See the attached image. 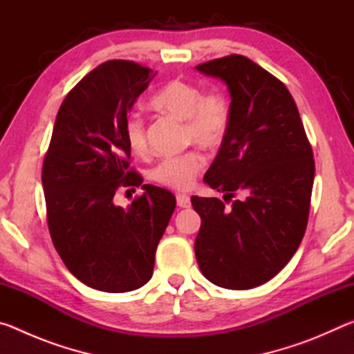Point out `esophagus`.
<instances>
[{"instance_id":"1","label":"esophagus","mask_w":354,"mask_h":354,"mask_svg":"<svg viewBox=\"0 0 354 354\" xmlns=\"http://www.w3.org/2000/svg\"><path fill=\"white\" fill-rule=\"evenodd\" d=\"M176 203L179 207H190V196L185 194H178L176 195Z\"/></svg>"}]
</instances>
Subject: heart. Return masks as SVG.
Instances as JSON below:
<instances>
[{
    "label": "heart",
    "mask_w": 354,
    "mask_h": 354,
    "mask_svg": "<svg viewBox=\"0 0 354 354\" xmlns=\"http://www.w3.org/2000/svg\"><path fill=\"white\" fill-rule=\"evenodd\" d=\"M156 109L185 120V140L206 149H214L225 142L231 127V103L226 95L212 88L203 92L201 86L185 80H171L151 98ZM124 139L134 153L147 149V129L140 113L129 112L123 124ZM205 165V158L198 149L184 154L164 158L148 171V178L164 187L185 190L195 181V176Z\"/></svg>",
    "instance_id": "heart-1"
}]
</instances>
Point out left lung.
I'll return each mask as SVG.
<instances>
[{
  "instance_id": "8db88e82",
  "label": "left lung",
  "mask_w": 354,
  "mask_h": 354,
  "mask_svg": "<svg viewBox=\"0 0 354 354\" xmlns=\"http://www.w3.org/2000/svg\"><path fill=\"white\" fill-rule=\"evenodd\" d=\"M226 82L231 127L205 183L218 198L192 196L201 217L195 239L200 270L215 286L247 290L283 270L308 226L315 162L290 92L241 55L195 67Z\"/></svg>"
}]
</instances>
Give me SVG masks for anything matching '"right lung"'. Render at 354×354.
I'll list each match as a JSON object with an SVG mask.
<instances>
[{
  "label": "right lung",
  "mask_w": 354,
  "mask_h": 354,
  "mask_svg": "<svg viewBox=\"0 0 354 354\" xmlns=\"http://www.w3.org/2000/svg\"><path fill=\"white\" fill-rule=\"evenodd\" d=\"M156 73L113 59L84 76L59 107L41 167L53 245L68 270L97 290L129 292L148 283L176 207L171 192L151 184L127 209L113 203L115 192L143 183L129 167L123 124Z\"/></svg>",
  "instance_id": "add662e5"
}]
</instances>
